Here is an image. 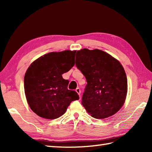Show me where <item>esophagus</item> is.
Returning a JSON list of instances; mask_svg holds the SVG:
<instances>
[{
  "mask_svg": "<svg viewBox=\"0 0 152 152\" xmlns=\"http://www.w3.org/2000/svg\"><path fill=\"white\" fill-rule=\"evenodd\" d=\"M76 91L77 92V93H78V94L80 95V93H81V91H80V89L79 88H76Z\"/></svg>",
  "mask_w": 152,
  "mask_h": 152,
  "instance_id": "obj_1",
  "label": "esophagus"
}]
</instances>
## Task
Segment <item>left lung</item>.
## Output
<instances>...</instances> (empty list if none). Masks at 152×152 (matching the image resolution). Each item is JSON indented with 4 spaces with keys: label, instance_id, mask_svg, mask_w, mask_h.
Masks as SVG:
<instances>
[{
    "label": "left lung",
    "instance_id": "left-lung-1",
    "mask_svg": "<svg viewBox=\"0 0 152 152\" xmlns=\"http://www.w3.org/2000/svg\"><path fill=\"white\" fill-rule=\"evenodd\" d=\"M76 65L88 84L82 104L96 119L115 114L124 105L127 92V79L119 61L102 50L82 49L77 51Z\"/></svg>",
    "mask_w": 152,
    "mask_h": 152
}]
</instances>
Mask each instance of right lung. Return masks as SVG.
<instances>
[{
  "instance_id": "right-lung-1",
  "label": "right lung",
  "mask_w": 152,
  "mask_h": 152,
  "mask_svg": "<svg viewBox=\"0 0 152 152\" xmlns=\"http://www.w3.org/2000/svg\"><path fill=\"white\" fill-rule=\"evenodd\" d=\"M75 54L70 50L51 52L28 66L24 77L25 96L31 109L40 117L59 118L71 102L79 99L75 91L68 89L69 80L62 76L74 66Z\"/></svg>"
}]
</instances>
